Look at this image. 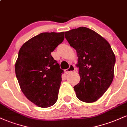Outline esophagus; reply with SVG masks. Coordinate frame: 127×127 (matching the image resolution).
Wrapping results in <instances>:
<instances>
[{
  "instance_id": "esophagus-1",
  "label": "esophagus",
  "mask_w": 127,
  "mask_h": 127,
  "mask_svg": "<svg viewBox=\"0 0 127 127\" xmlns=\"http://www.w3.org/2000/svg\"><path fill=\"white\" fill-rule=\"evenodd\" d=\"M75 67L73 65H70L69 67L65 70V74L70 73L74 72V71H75Z\"/></svg>"
}]
</instances>
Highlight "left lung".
Returning a JSON list of instances; mask_svg holds the SVG:
<instances>
[{"label": "left lung", "mask_w": 127, "mask_h": 127, "mask_svg": "<svg viewBox=\"0 0 127 127\" xmlns=\"http://www.w3.org/2000/svg\"><path fill=\"white\" fill-rule=\"evenodd\" d=\"M76 49L81 80L73 87L77 97L86 103L97 101L110 87L114 77L115 55L109 42L85 27L64 32Z\"/></svg>", "instance_id": "8db88e82"}]
</instances>
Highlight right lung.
<instances>
[{
    "label": "right lung",
    "instance_id": "right-lung-1",
    "mask_svg": "<svg viewBox=\"0 0 127 127\" xmlns=\"http://www.w3.org/2000/svg\"><path fill=\"white\" fill-rule=\"evenodd\" d=\"M64 32L42 33L23 44L15 63V74L23 94L40 107L56 103L64 72L51 52L64 40Z\"/></svg>",
    "mask_w": 127,
    "mask_h": 127
}]
</instances>
